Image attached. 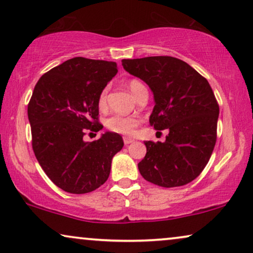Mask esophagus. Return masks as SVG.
I'll use <instances>...</instances> for the list:
<instances>
[{
    "label": "esophagus",
    "instance_id": "34e87169",
    "mask_svg": "<svg viewBox=\"0 0 253 253\" xmlns=\"http://www.w3.org/2000/svg\"><path fill=\"white\" fill-rule=\"evenodd\" d=\"M123 141H124V144H126V145H129V144L132 143V141H134V139H133V138H130V137H124Z\"/></svg>",
    "mask_w": 253,
    "mask_h": 253
}]
</instances>
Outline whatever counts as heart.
I'll use <instances>...</instances> for the list:
<instances>
[{
  "label": "heart",
  "mask_w": 253,
  "mask_h": 253,
  "mask_svg": "<svg viewBox=\"0 0 253 253\" xmlns=\"http://www.w3.org/2000/svg\"><path fill=\"white\" fill-rule=\"evenodd\" d=\"M127 87L132 92V94L138 98L140 93L144 91L145 85L143 83L137 81V79H130L127 82ZM108 105V87H105L100 92L98 96V107L100 110H105ZM139 119L136 116H122V115H113L106 120L107 129L112 132L120 134H132L136 127L139 124Z\"/></svg>",
  "instance_id": "heart-1"
}]
</instances>
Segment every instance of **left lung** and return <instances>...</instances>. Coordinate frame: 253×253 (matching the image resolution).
Masks as SVG:
<instances>
[{"label": "left lung", "instance_id": "8db88e82", "mask_svg": "<svg viewBox=\"0 0 253 253\" xmlns=\"http://www.w3.org/2000/svg\"><path fill=\"white\" fill-rule=\"evenodd\" d=\"M123 68L150 86L155 106L150 124L169 131L165 143L148 140L138 169L164 188L192 182L206 167L216 143L217 103L205 77L171 56L123 60Z\"/></svg>", "mask_w": 253, "mask_h": 253}]
</instances>
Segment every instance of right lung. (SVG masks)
Instances as JSON below:
<instances>
[{"label": "right lung", "instance_id": "1", "mask_svg": "<svg viewBox=\"0 0 253 253\" xmlns=\"http://www.w3.org/2000/svg\"><path fill=\"white\" fill-rule=\"evenodd\" d=\"M117 74L115 62L74 57L41 76L27 106L32 148L41 168L58 188L87 193L109 177L112 159L123 147L119 133L98 132V96Z\"/></svg>", "mask_w": 253, "mask_h": 253}]
</instances>
